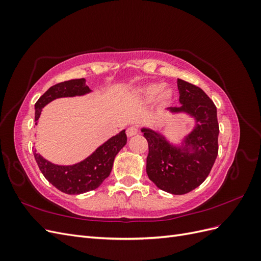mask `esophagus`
Wrapping results in <instances>:
<instances>
[{"label":"esophagus","mask_w":261,"mask_h":261,"mask_svg":"<svg viewBox=\"0 0 261 261\" xmlns=\"http://www.w3.org/2000/svg\"><path fill=\"white\" fill-rule=\"evenodd\" d=\"M137 133H138V128L136 127V126H130V127L127 128V132H126V134H127L128 137L135 136Z\"/></svg>","instance_id":"1"}]
</instances>
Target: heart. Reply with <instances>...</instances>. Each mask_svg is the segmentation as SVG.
<instances>
[{
	"instance_id": "1",
	"label": "heart",
	"mask_w": 261,
	"mask_h": 261,
	"mask_svg": "<svg viewBox=\"0 0 261 261\" xmlns=\"http://www.w3.org/2000/svg\"><path fill=\"white\" fill-rule=\"evenodd\" d=\"M135 96L138 100L144 102H150L156 98L158 103L160 106H167L172 100L173 91L169 87H163L162 84L152 83L139 88Z\"/></svg>"
}]
</instances>
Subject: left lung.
Masks as SVG:
<instances>
[{"label": "left lung", "mask_w": 261, "mask_h": 261, "mask_svg": "<svg viewBox=\"0 0 261 261\" xmlns=\"http://www.w3.org/2000/svg\"><path fill=\"white\" fill-rule=\"evenodd\" d=\"M180 107L171 113H187L195 118L194 129L183 145L170 144L162 134L141 128L148 141L146 171L158 188L173 195H184L207 178L218 155L219 124L217 108L202 89L177 80Z\"/></svg>", "instance_id": "1"}]
</instances>
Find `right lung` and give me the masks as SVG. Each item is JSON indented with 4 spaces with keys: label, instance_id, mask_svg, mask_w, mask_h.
<instances>
[{
    "label": "right lung",
    "instance_id": "right-lung-1",
    "mask_svg": "<svg viewBox=\"0 0 261 261\" xmlns=\"http://www.w3.org/2000/svg\"><path fill=\"white\" fill-rule=\"evenodd\" d=\"M91 90L86 85L85 78L72 80L54 85L36 102L35 122L40 117L42 108L51 101L63 97L84 96ZM37 125V123H36ZM125 129L102 144L96 151L85 160L73 165H58L45 160L35 150L36 162L43 176L59 191L68 195L84 194L98 188L112 171L114 158L126 145Z\"/></svg>",
    "mask_w": 261,
    "mask_h": 261
}]
</instances>
